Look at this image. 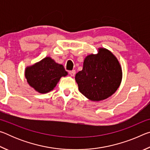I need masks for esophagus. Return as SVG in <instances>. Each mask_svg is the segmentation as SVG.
Returning a JSON list of instances; mask_svg holds the SVG:
<instances>
[{
	"instance_id": "34e87169",
	"label": "esophagus",
	"mask_w": 150,
	"mask_h": 150,
	"mask_svg": "<svg viewBox=\"0 0 150 150\" xmlns=\"http://www.w3.org/2000/svg\"><path fill=\"white\" fill-rule=\"evenodd\" d=\"M69 75L71 76V77H73L75 75V70H72V71H69Z\"/></svg>"
}]
</instances>
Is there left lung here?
Returning <instances> with one entry per match:
<instances>
[{
    "mask_svg": "<svg viewBox=\"0 0 150 150\" xmlns=\"http://www.w3.org/2000/svg\"><path fill=\"white\" fill-rule=\"evenodd\" d=\"M80 92L92 101L110 97L120 87L122 71L116 56L104 47L85 58L82 71L75 75Z\"/></svg>",
    "mask_w": 150,
    "mask_h": 150,
    "instance_id": "obj_1",
    "label": "left lung"
}]
</instances>
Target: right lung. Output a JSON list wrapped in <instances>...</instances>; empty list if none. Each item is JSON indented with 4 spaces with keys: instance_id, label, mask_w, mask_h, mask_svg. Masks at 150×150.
Segmentation results:
<instances>
[{
    "instance_id": "right-lung-1",
    "label": "right lung",
    "mask_w": 150,
    "mask_h": 150,
    "mask_svg": "<svg viewBox=\"0 0 150 150\" xmlns=\"http://www.w3.org/2000/svg\"><path fill=\"white\" fill-rule=\"evenodd\" d=\"M67 74L63 65L56 63L50 57H45L25 69V77L28 83L42 94L52 91L61 77Z\"/></svg>"
}]
</instances>
